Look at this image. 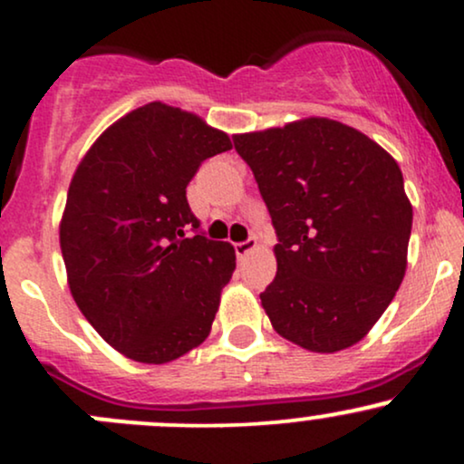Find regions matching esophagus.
Wrapping results in <instances>:
<instances>
[{
    "instance_id": "obj_1",
    "label": "esophagus",
    "mask_w": 464,
    "mask_h": 464,
    "mask_svg": "<svg viewBox=\"0 0 464 464\" xmlns=\"http://www.w3.org/2000/svg\"><path fill=\"white\" fill-rule=\"evenodd\" d=\"M255 248H257V239L248 237V239H244V242L236 244V255L237 257H244V255H248L250 250H255Z\"/></svg>"
}]
</instances>
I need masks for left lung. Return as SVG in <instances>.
Wrapping results in <instances>:
<instances>
[{"label":"left lung","mask_w":464,"mask_h":464,"mask_svg":"<svg viewBox=\"0 0 464 464\" xmlns=\"http://www.w3.org/2000/svg\"><path fill=\"white\" fill-rule=\"evenodd\" d=\"M279 244L259 295L275 332L335 353L360 343L395 299L408 266L412 205L380 143L327 117L233 137Z\"/></svg>","instance_id":"1"}]
</instances>
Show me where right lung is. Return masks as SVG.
<instances>
[{"mask_svg": "<svg viewBox=\"0 0 464 464\" xmlns=\"http://www.w3.org/2000/svg\"><path fill=\"white\" fill-rule=\"evenodd\" d=\"M227 150V132L150 102L109 126L73 172L61 220L69 290L126 358L165 364L211 332L236 250L202 236L185 194Z\"/></svg>", "mask_w": 464, "mask_h": 464, "instance_id": "add662e5", "label": "right lung"}]
</instances>
